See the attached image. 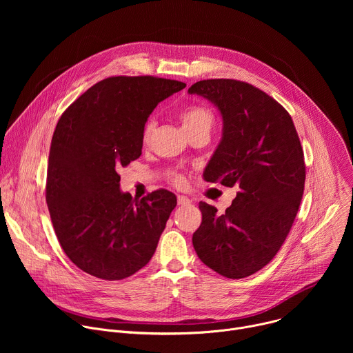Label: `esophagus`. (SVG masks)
Segmentation results:
<instances>
[{"instance_id": "1", "label": "esophagus", "mask_w": 353, "mask_h": 353, "mask_svg": "<svg viewBox=\"0 0 353 353\" xmlns=\"http://www.w3.org/2000/svg\"><path fill=\"white\" fill-rule=\"evenodd\" d=\"M177 203H179V205L185 207V205H190V204H191V199H190L188 196H185V195H179V196H177Z\"/></svg>"}]
</instances>
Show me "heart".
<instances>
[{"instance_id": "b5f03b06", "label": "heart", "mask_w": 353, "mask_h": 353, "mask_svg": "<svg viewBox=\"0 0 353 353\" xmlns=\"http://www.w3.org/2000/svg\"><path fill=\"white\" fill-rule=\"evenodd\" d=\"M179 119H180V121H181L187 134H191V132H195V131H208L210 132L214 127V123H215L214 113L208 108L199 106V105L184 108L183 110H180ZM154 128H155V121L148 120L145 127H143V131H142V142L143 143L149 142L150 137H152ZM169 179L176 185H183L184 184V177L177 172H170Z\"/></svg>"}]
</instances>
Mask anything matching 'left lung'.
<instances>
[{"label":"left lung","mask_w":353,"mask_h":353,"mask_svg":"<svg viewBox=\"0 0 353 353\" xmlns=\"http://www.w3.org/2000/svg\"><path fill=\"white\" fill-rule=\"evenodd\" d=\"M188 93L208 99L223 119L204 179L240 190L222 215L201 201L195 253L219 275L245 278L275 257L293 225L306 180L303 149L290 114L253 85L204 79Z\"/></svg>","instance_id":"left-lung-1"}]
</instances>
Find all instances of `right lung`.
Here are the masks:
<instances>
[{"label": "right lung", "mask_w": 353, "mask_h": 353, "mask_svg": "<svg viewBox=\"0 0 353 353\" xmlns=\"http://www.w3.org/2000/svg\"><path fill=\"white\" fill-rule=\"evenodd\" d=\"M185 83L158 77H110L63 113L50 146L46 201L67 257L106 281L131 276L152 259L176 195L137 199L119 170L141 157L142 131L159 102Z\"/></svg>", "instance_id": "1"}]
</instances>
